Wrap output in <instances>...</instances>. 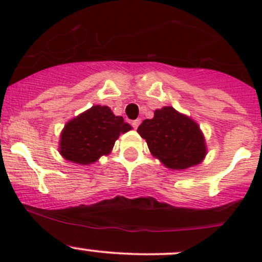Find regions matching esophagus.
<instances>
[{
    "instance_id": "obj_1",
    "label": "esophagus",
    "mask_w": 262,
    "mask_h": 262,
    "mask_svg": "<svg viewBox=\"0 0 262 262\" xmlns=\"http://www.w3.org/2000/svg\"><path fill=\"white\" fill-rule=\"evenodd\" d=\"M139 124H141V119H136V120L132 121V126H133L134 129H137L139 126Z\"/></svg>"
}]
</instances>
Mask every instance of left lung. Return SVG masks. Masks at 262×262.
I'll use <instances>...</instances> for the list:
<instances>
[{
    "instance_id": "left-lung-1",
    "label": "left lung",
    "mask_w": 262,
    "mask_h": 262,
    "mask_svg": "<svg viewBox=\"0 0 262 262\" xmlns=\"http://www.w3.org/2000/svg\"><path fill=\"white\" fill-rule=\"evenodd\" d=\"M137 132L146 139L150 153L172 170L198 165L207 153L198 124L171 106L156 110L155 116L146 119Z\"/></svg>"
}]
</instances>
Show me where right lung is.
<instances>
[{
  "label": "right lung",
  "instance_id": "obj_1",
  "mask_svg": "<svg viewBox=\"0 0 262 262\" xmlns=\"http://www.w3.org/2000/svg\"><path fill=\"white\" fill-rule=\"evenodd\" d=\"M130 129L123 116H115L107 106L96 105L68 121L60 136L59 152L66 160L89 165L107 155L119 136Z\"/></svg>",
  "mask_w": 262,
  "mask_h": 262
}]
</instances>
